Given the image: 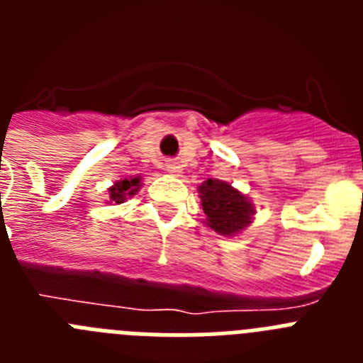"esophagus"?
Segmentation results:
<instances>
[{
	"label": "esophagus",
	"mask_w": 363,
	"mask_h": 363,
	"mask_svg": "<svg viewBox=\"0 0 363 363\" xmlns=\"http://www.w3.org/2000/svg\"><path fill=\"white\" fill-rule=\"evenodd\" d=\"M165 171L172 172V174H179V172H182V165H179V163H176V162H169L165 165Z\"/></svg>",
	"instance_id": "34e87169"
}]
</instances>
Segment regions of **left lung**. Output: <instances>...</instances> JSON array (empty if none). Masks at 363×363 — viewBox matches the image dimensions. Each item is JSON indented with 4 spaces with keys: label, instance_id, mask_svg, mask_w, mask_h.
I'll return each instance as SVG.
<instances>
[{
    "label": "left lung",
    "instance_id": "obj_1",
    "mask_svg": "<svg viewBox=\"0 0 363 363\" xmlns=\"http://www.w3.org/2000/svg\"><path fill=\"white\" fill-rule=\"evenodd\" d=\"M200 198L207 225L223 236H234L251 223L255 207L227 182L209 178L200 185Z\"/></svg>",
    "mask_w": 363,
    "mask_h": 363
}]
</instances>
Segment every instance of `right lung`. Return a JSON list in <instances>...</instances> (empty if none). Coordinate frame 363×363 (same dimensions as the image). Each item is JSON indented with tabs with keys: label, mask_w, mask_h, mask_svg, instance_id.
Masks as SVG:
<instances>
[{
	"label": "right lung",
	"mask_w": 363,
	"mask_h": 363,
	"mask_svg": "<svg viewBox=\"0 0 363 363\" xmlns=\"http://www.w3.org/2000/svg\"><path fill=\"white\" fill-rule=\"evenodd\" d=\"M140 178H129V179H120L116 184L108 189V198H111V203H123L129 196H134L140 189Z\"/></svg>",
	"instance_id": "obj_1"
}]
</instances>
